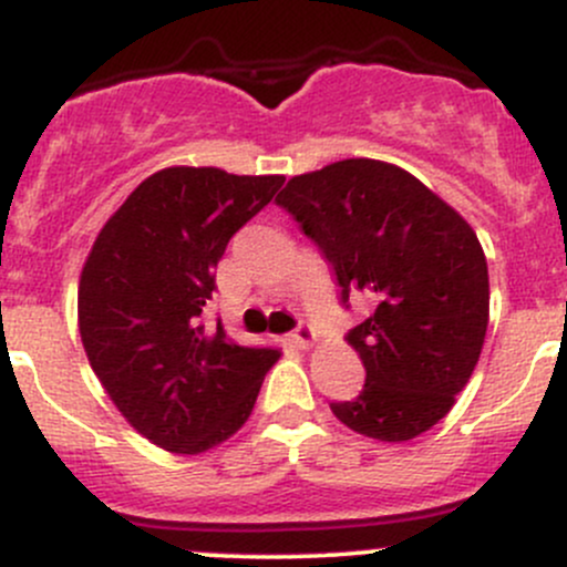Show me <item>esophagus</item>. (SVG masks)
Returning <instances> with one entry per match:
<instances>
[{"mask_svg":"<svg viewBox=\"0 0 567 567\" xmlns=\"http://www.w3.org/2000/svg\"><path fill=\"white\" fill-rule=\"evenodd\" d=\"M288 341L293 347H298V350H309V347L315 344V328L309 326V322H301V326L288 336Z\"/></svg>","mask_w":567,"mask_h":567,"instance_id":"1","label":"esophagus"}]
</instances>
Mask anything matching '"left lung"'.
Returning <instances> with one entry per match:
<instances>
[{"label":"left lung","mask_w":567,"mask_h":567,"mask_svg":"<svg viewBox=\"0 0 567 567\" xmlns=\"http://www.w3.org/2000/svg\"><path fill=\"white\" fill-rule=\"evenodd\" d=\"M277 204L326 255L341 301L371 303L347 333L365 384L331 412L390 444L431 431L468 384L487 333V258L474 228L414 174L374 158L298 174Z\"/></svg>","instance_id":"left-lung-1"}]
</instances>
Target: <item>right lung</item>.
Masks as SVG:
<instances>
[{
    "label": "right lung",
    "instance_id": "obj_1",
    "mask_svg": "<svg viewBox=\"0 0 567 567\" xmlns=\"http://www.w3.org/2000/svg\"><path fill=\"white\" fill-rule=\"evenodd\" d=\"M282 174L169 166L142 179L104 223L78 288V326L93 374L136 433L174 455H202L250 416L271 347L204 331L215 266Z\"/></svg>",
    "mask_w": 567,
    "mask_h": 567
}]
</instances>
